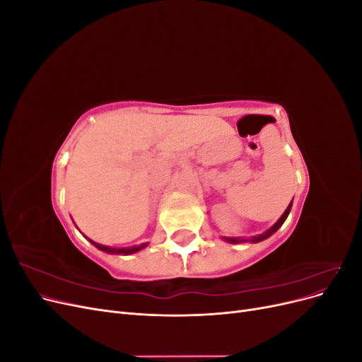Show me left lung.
<instances>
[{
	"label": "left lung",
	"mask_w": 362,
	"mask_h": 362,
	"mask_svg": "<svg viewBox=\"0 0 362 362\" xmlns=\"http://www.w3.org/2000/svg\"><path fill=\"white\" fill-rule=\"evenodd\" d=\"M291 205H293V201L290 202V205L287 206V210L284 211V214L278 218V222L273 225V226H270L267 231H264L262 234H258V235H252V237H223V240L225 242H228V243H233V245H237V243H246V242H250V243H258V242H262V240H266V238H269L270 235H273L275 234L278 229L282 226V223L286 222V218L288 217V214H290V210H291Z\"/></svg>",
	"instance_id": "1"
}]
</instances>
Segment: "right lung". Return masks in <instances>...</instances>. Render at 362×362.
<instances>
[{"label":"right lung","mask_w":362,"mask_h":362,"mask_svg":"<svg viewBox=\"0 0 362 362\" xmlns=\"http://www.w3.org/2000/svg\"><path fill=\"white\" fill-rule=\"evenodd\" d=\"M89 242L98 247L100 250L107 252V254H117V255H131V254H136V252L145 249L148 246V243H141L137 246H131V247H110V246H105V245H100V243H95L93 240H89Z\"/></svg>","instance_id":"add662e5"}]
</instances>
